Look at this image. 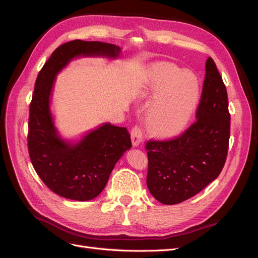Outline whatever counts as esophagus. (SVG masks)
<instances>
[{
    "label": "esophagus",
    "mask_w": 258,
    "mask_h": 258,
    "mask_svg": "<svg viewBox=\"0 0 258 258\" xmlns=\"http://www.w3.org/2000/svg\"><path fill=\"white\" fill-rule=\"evenodd\" d=\"M143 138H142V131L141 128L136 126L134 127V129L131 130V143L132 146H139L140 144L142 143Z\"/></svg>",
    "instance_id": "esophagus-1"
}]
</instances>
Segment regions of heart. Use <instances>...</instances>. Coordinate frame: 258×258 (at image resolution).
Returning <instances> with one entry per match:
<instances>
[{
  "mask_svg": "<svg viewBox=\"0 0 258 258\" xmlns=\"http://www.w3.org/2000/svg\"><path fill=\"white\" fill-rule=\"evenodd\" d=\"M138 96L154 97L145 112L147 130L157 138H173L187 127L199 103L198 77L175 66L155 64Z\"/></svg>",
  "mask_w": 258,
  "mask_h": 258,
  "instance_id": "b5f03b06",
  "label": "heart"
}]
</instances>
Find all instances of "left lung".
Segmentation results:
<instances>
[{
    "instance_id": "obj_1",
    "label": "left lung",
    "mask_w": 258,
    "mask_h": 258,
    "mask_svg": "<svg viewBox=\"0 0 258 258\" xmlns=\"http://www.w3.org/2000/svg\"><path fill=\"white\" fill-rule=\"evenodd\" d=\"M196 118L181 137L146 143L147 188L163 205L181 204L197 195L220 175L225 165L230 115L227 91L212 58L206 62Z\"/></svg>"
}]
</instances>
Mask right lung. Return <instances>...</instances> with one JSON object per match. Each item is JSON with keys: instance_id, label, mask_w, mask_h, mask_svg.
I'll use <instances>...</instances> for the list:
<instances>
[{"instance_id": "obj_1", "label": "right lung", "mask_w": 258, "mask_h": 258, "mask_svg": "<svg viewBox=\"0 0 258 258\" xmlns=\"http://www.w3.org/2000/svg\"><path fill=\"white\" fill-rule=\"evenodd\" d=\"M121 48L114 44L75 40L54 50L38 73L30 104L28 147L38 176L53 192L67 199L88 201L104 189L112 171L131 148L124 127L104 122L79 139H64L54 123L51 97L57 75L81 57L115 60Z\"/></svg>"}]
</instances>
